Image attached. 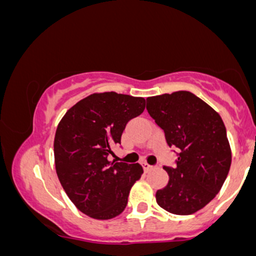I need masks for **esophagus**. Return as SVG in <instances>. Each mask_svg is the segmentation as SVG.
Returning a JSON list of instances; mask_svg holds the SVG:
<instances>
[{"label":"esophagus","mask_w":256,"mask_h":256,"mask_svg":"<svg viewBox=\"0 0 256 256\" xmlns=\"http://www.w3.org/2000/svg\"><path fill=\"white\" fill-rule=\"evenodd\" d=\"M142 167H143V170H144L146 172H148V171H150V170H152V168H155L154 166H152V165H149V164H146V162H142Z\"/></svg>","instance_id":"obj_1"}]
</instances>
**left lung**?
<instances>
[{
  "label": "left lung",
  "instance_id": "1",
  "mask_svg": "<svg viewBox=\"0 0 256 256\" xmlns=\"http://www.w3.org/2000/svg\"><path fill=\"white\" fill-rule=\"evenodd\" d=\"M146 110L177 148L176 166H165L170 180L156 202L167 212L189 216L204 208L222 189L231 166V149L222 118L189 91L146 98Z\"/></svg>",
  "mask_w": 256,
  "mask_h": 256
}]
</instances>
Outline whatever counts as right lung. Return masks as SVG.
Returning <instances> with one entry per match:
<instances>
[{
  "instance_id": "1",
  "label": "right lung",
  "mask_w": 256,
  "mask_h": 256,
  "mask_svg": "<svg viewBox=\"0 0 256 256\" xmlns=\"http://www.w3.org/2000/svg\"><path fill=\"white\" fill-rule=\"evenodd\" d=\"M146 100L116 92L92 94L70 108L54 140L55 168L64 192L80 212L94 219L119 216L132 185L140 178V164L110 162L131 119L143 113Z\"/></svg>"
}]
</instances>
